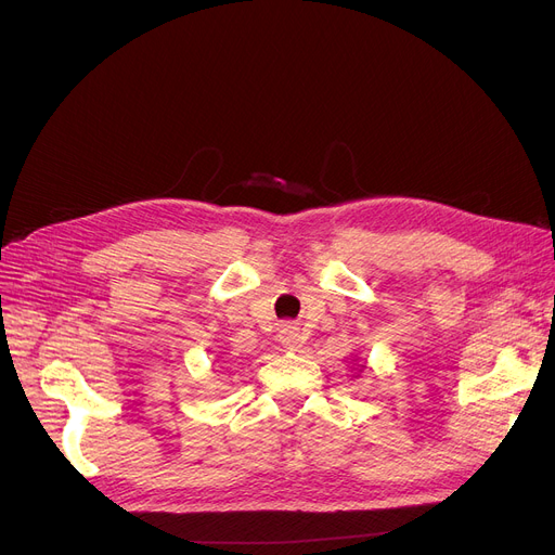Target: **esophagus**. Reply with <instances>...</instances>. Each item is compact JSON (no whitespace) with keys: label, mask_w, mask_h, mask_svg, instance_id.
Returning <instances> with one entry per match:
<instances>
[{"label":"esophagus","mask_w":555,"mask_h":555,"mask_svg":"<svg viewBox=\"0 0 555 555\" xmlns=\"http://www.w3.org/2000/svg\"><path fill=\"white\" fill-rule=\"evenodd\" d=\"M279 341H281L285 351H297V348L304 341V337H301V331L297 326H283L281 333H279Z\"/></svg>","instance_id":"esophagus-1"}]
</instances>
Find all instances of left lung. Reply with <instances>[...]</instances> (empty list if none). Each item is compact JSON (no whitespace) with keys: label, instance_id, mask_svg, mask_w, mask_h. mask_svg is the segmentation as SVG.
Segmentation results:
<instances>
[{"label":"left lung","instance_id":"left-lung-1","mask_svg":"<svg viewBox=\"0 0 555 555\" xmlns=\"http://www.w3.org/2000/svg\"><path fill=\"white\" fill-rule=\"evenodd\" d=\"M353 362H356V360H353ZM358 369H360V371H358V375H360V373H362V369H364V364H358ZM358 375H356V377H358Z\"/></svg>","mask_w":555,"mask_h":555}]
</instances>
